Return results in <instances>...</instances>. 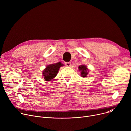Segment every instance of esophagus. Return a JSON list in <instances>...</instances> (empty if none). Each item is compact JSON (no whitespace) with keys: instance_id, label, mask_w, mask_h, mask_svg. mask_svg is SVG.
I'll return each mask as SVG.
<instances>
[{"instance_id":"34e87169","label":"esophagus","mask_w":131,"mask_h":131,"mask_svg":"<svg viewBox=\"0 0 131 131\" xmlns=\"http://www.w3.org/2000/svg\"><path fill=\"white\" fill-rule=\"evenodd\" d=\"M65 65L66 66L70 67L71 65V63H70V62H66V63H65Z\"/></svg>"}]
</instances>
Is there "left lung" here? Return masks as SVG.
<instances>
[{
  "mask_svg": "<svg viewBox=\"0 0 131 131\" xmlns=\"http://www.w3.org/2000/svg\"><path fill=\"white\" fill-rule=\"evenodd\" d=\"M79 70L80 71H81V75L82 77L83 78H85V77H88V72L89 70L88 69L87 67L85 65H80L79 66Z\"/></svg>",
  "mask_w": 131,
  "mask_h": 131,
  "instance_id": "left-lung-1",
  "label": "left lung"
}]
</instances>
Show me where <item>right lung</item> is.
Instances as JSON below:
<instances>
[{"label": "right lung", "mask_w": 131, "mask_h": 131, "mask_svg": "<svg viewBox=\"0 0 131 131\" xmlns=\"http://www.w3.org/2000/svg\"><path fill=\"white\" fill-rule=\"evenodd\" d=\"M63 66L64 65L60 62L47 65L42 72L43 79L45 81H51L52 79L56 77L59 68Z\"/></svg>", "instance_id": "add662e5"}]
</instances>
